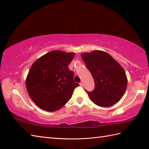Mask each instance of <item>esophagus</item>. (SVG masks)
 <instances>
[{"mask_svg": "<svg viewBox=\"0 0 149 149\" xmlns=\"http://www.w3.org/2000/svg\"><path fill=\"white\" fill-rule=\"evenodd\" d=\"M79 84H80L81 86H83V85H84V84H83V82H81V83H79Z\"/></svg>", "mask_w": 149, "mask_h": 149, "instance_id": "esophagus-1", "label": "esophagus"}]
</instances>
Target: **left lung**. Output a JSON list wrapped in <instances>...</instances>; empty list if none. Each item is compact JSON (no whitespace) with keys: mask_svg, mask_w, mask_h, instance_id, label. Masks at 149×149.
<instances>
[{"mask_svg":"<svg viewBox=\"0 0 149 149\" xmlns=\"http://www.w3.org/2000/svg\"><path fill=\"white\" fill-rule=\"evenodd\" d=\"M81 57L94 80V90H85L93 103L109 107L120 100L127 85L126 74L120 65L103 51L84 53Z\"/></svg>","mask_w":149,"mask_h":149,"instance_id":"8db88e82","label":"left lung"}]
</instances>
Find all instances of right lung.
<instances>
[{
    "label": "right lung",
    "mask_w": 149,
    "mask_h": 149,
    "mask_svg": "<svg viewBox=\"0 0 149 149\" xmlns=\"http://www.w3.org/2000/svg\"><path fill=\"white\" fill-rule=\"evenodd\" d=\"M74 55V53L54 50L32 65L26 78V88L40 109L49 112L59 110L79 86L74 82V72L68 68Z\"/></svg>",
    "instance_id": "obj_1"
}]
</instances>
